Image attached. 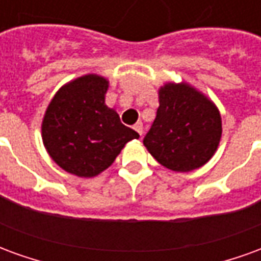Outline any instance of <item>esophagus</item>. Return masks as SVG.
Instances as JSON below:
<instances>
[{"instance_id": "obj_1", "label": "esophagus", "mask_w": 261, "mask_h": 261, "mask_svg": "<svg viewBox=\"0 0 261 261\" xmlns=\"http://www.w3.org/2000/svg\"><path fill=\"white\" fill-rule=\"evenodd\" d=\"M134 130H136L137 133H138V134L142 137V123L141 121H138V123H136V124H134Z\"/></svg>"}]
</instances>
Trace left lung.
<instances>
[{"mask_svg": "<svg viewBox=\"0 0 261 261\" xmlns=\"http://www.w3.org/2000/svg\"><path fill=\"white\" fill-rule=\"evenodd\" d=\"M221 134V114L207 96L189 84H166L144 145L165 168L190 172L211 159Z\"/></svg>", "mask_w": 261, "mask_h": 261, "instance_id": "left-lung-1", "label": "left lung"}]
</instances>
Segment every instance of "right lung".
<instances>
[{"label":"right lung","instance_id":"1","mask_svg":"<svg viewBox=\"0 0 261 261\" xmlns=\"http://www.w3.org/2000/svg\"><path fill=\"white\" fill-rule=\"evenodd\" d=\"M109 82L89 74L71 81L54 95L42 123L43 144L60 168L80 177L108 169L138 133L106 106Z\"/></svg>","mask_w":261,"mask_h":261}]
</instances>
